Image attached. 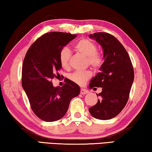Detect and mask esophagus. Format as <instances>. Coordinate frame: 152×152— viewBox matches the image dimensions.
Wrapping results in <instances>:
<instances>
[{
  "label": "esophagus",
  "instance_id": "esophagus-1",
  "mask_svg": "<svg viewBox=\"0 0 152 152\" xmlns=\"http://www.w3.org/2000/svg\"><path fill=\"white\" fill-rule=\"evenodd\" d=\"M89 92V91H88L86 89H84V88H81V91H80V93L81 94H86Z\"/></svg>",
  "mask_w": 152,
  "mask_h": 152
}]
</instances>
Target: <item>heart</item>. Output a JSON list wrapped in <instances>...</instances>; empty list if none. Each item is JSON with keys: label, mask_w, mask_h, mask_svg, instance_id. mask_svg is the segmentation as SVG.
Instances as JSON below:
<instances>
[{"label": "heart", "mask_w": 152, "mask_h": 152, "mask_svg": "<svg viewBox=\"0 0 152 152\" xmlns=\"http://www.w3.org/2000/svg\"><path fill=\"white\" fill-rule=\"evenodd\" d=\"M77 51L87 57L88 64L94 69H98L103 64V58L99 53H96L97 47L94 42L88 39H82L78 41L75 45ZM71 51L64 48L61 50L60 54V63L64 69L70 68ZM91 73L89 71H76L69 76L70 80L79 85H83L91 78Z\"/></svg>", "instance_id": "b5f03b06"}]
</instances>
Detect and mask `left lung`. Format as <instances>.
<instances>
[{
	"label": "left lung",
	"mask_w": 152,
	"mask_h": 152,
	"mask_svg": "<svg viewBox=\"0 0 152 152\" xmlns=\"http://www.w3.org/2000/svg\"><path fill=\"white\" fill-rule=\"evenodd\" d=\"M89 37L102 46L104 59L100 72L89 84L91 89L102 88V92L96 94L100 99L89 112L97 119H111L122 111L128 101L134 78L132 64L124 46L111 34L99 32Z\"/></svg>",
	"instance_id": "left-lung-1"
}]
</instances>
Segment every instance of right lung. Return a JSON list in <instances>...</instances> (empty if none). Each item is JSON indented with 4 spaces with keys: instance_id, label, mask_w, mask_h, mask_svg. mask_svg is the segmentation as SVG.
<instances>
[{
    "instance_id": "obj_1",
    "label": "right lung",
    "mask_w": 152,
    "mask_h": 152,
    "mask_svg": "<svg viewBox=\"0 0 152 152\" xmlns=\"http://www.w3.org/2000/svg\"><path fill=\"white\" fill-rule=\"evenodd\" d=\"M76 35L63 32L44 34L31 46L22 68V86L31 107L42 121H56L65 115L80 87L70 80L62 87H54L51 80L60 75V54Z\"/></svg>"
}]
</instances>
